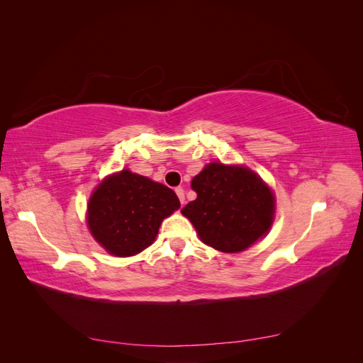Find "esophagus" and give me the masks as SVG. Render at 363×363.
Instances as JSON below:
<instances>
[{
	"label": "esophagus",
	"mask_w": 363,
	"mask_h": 363,
	"mask_svg": "<svg viewBox=\"0 0 363 363\" xmlns=\"http://www.w3.org/2000/svg\"><path fill=\"white\" fill-rule=\"evenodd\" d=\"M175 194H177L180 203L183 204L184 203V191H183V188H175Z\"/></svg>",
	"instance_id": "obj_1"
}]
</instances>
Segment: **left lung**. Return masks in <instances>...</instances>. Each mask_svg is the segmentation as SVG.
<instances>
[{
  "instance_id": "left-lung-1",
  "label": "left lung",
  "mask_w": 363,
  "mask_h": 363,
  "mask_svg": "<svg viewBox=\"0 0 363 363\" xmlns=\"http://www.w3.org/2000/svg\"><path fill=\"white\" fill-rule=\"evenodd\" d=\"M196 199L182 208L204 244L239 252L268 233L274 195L257 175L242 167L211 163L192 180Z\"/></svg>"
}]
</instances>
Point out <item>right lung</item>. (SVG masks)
<instances>
[{"label":"right lung","mask_w":363,"mask_h":363,"mask_svg":"<svg viewBox=\"0 0 363 363\" xmlns=\"http://www.w3.org/2000/svg\"><path fill=\"white\" fill-rule=\"evenodd\" d=\"M179 207L172 189L124 169L98 186L87 206V224L111 255L127 257L150 247L163 218Z\"/></svg>","instance_id":"add662e5"}]
</instances>
